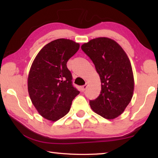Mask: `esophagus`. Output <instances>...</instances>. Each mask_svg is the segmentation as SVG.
Wrapping results in <instances>:
<instances>
[{
	"instance_id": "esophagus-1",
	"label": "esophagus",
	"mask_w": 158,
	"mask_h": 158,
	"mask_svg": "<svg viewBox=\"0 0 158 158\" xmlns=\"http://www.w3.org/2000/svg\"><path fill=\"white\" fill-rule=\"evenodd\" d=\"M88 84H89V83L86 82V84H85V85H83V86L81 87V90H82V91H84V90L87 89V86H88Z\"/></svg>"
}]
</instances>
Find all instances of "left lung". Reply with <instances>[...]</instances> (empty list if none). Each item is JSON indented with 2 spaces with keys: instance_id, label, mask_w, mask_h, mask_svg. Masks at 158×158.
Returning a JSON list of instances; mask_svg holds the SVG:
<instances>
[{
  "instance_id": "1",
  "label": "left lung",
  "mask_w": 158,
  "mask_h": 158,
  "mask_svg": "<svg viewBox=\"0 0 158 158\" xmlns=\"http://www.w3.org/2000/svg\"><path fill=\"white\" fill-rule=\"evenodd\" d=\"M94 63L101 81L99 97L90 101L92 110L112 120L123 113L132 100L135 81L132 65L123 49L109 37H97L81 45Z\"/></svg>"
}]
</instances>
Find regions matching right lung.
Segmentation results:
<instances>
[{
	"instance_id": "right-lung-1",
	"label": "right lung",
	"mask_w": 158,
	"mask_h": 158,
	"mask_svg": "<svg viewBox=\"0 0 158 158\" xmlns=\"http://www.w3.org/2000/svg\"><path fill=\"white\" fill-rule=\"evenodd\" d=\"M69 39H57L42 48L35 58L28 77V91L41 116L56 121L68 113L79 91L72 84L67 62L79 49Z\"/></svg>"
}]
</instances>
